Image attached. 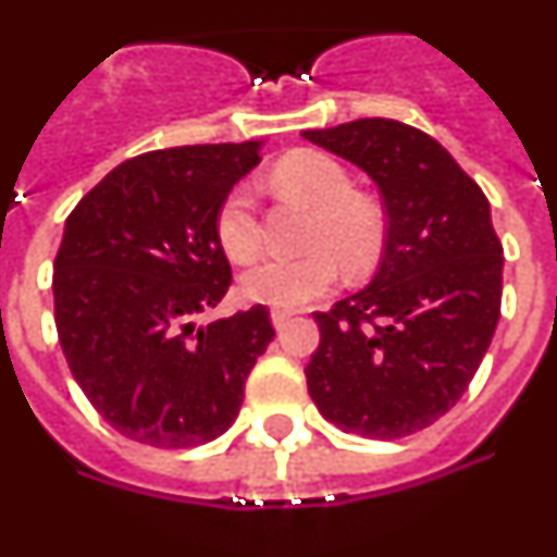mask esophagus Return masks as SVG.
<instances>
[{"label": "esophagus", "mask_w": 557, "mask_h": 557, "mask_svg": "<svg viewBox=\"0 0 557 557\" xmlns=\"http://www.w3.org/2000/svg\"><path fill=\"white\" fill-rule=\"evenodd\" d=\"M270 321H273V326L278 329V332H282V329L287 326L289 321H293V314L284 312V309H273V312H270Z\"/></svg>", "instance_id": "esophagus-1"}]
</instances>
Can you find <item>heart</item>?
I'll return each instance as SVG.
<instances>
[{
  "label": "heart",
  "instance_id": "heart-1",
  "mask_svg": "<svg viewBox=\"0 0 557 557\" xmlns=\"http://www.w3.org/2000/svg\"><path fill=\"white\" fill-rule=\"evenodd\" d=\"M273 184L314 209L309 248L318 253L301 259H262L245 270L239 278L245 301L273 309H301L332 287L337 268L330 252L351 273L376 262L385 243L382 211L371 200L359 198L351 175L337 159L314 150L293 152L275 164ZM214 234L231 262H250L259 253V220L245 186H236L220 203Z\"/></svg>",
  "mask_w": 557,
  "mask_h": 557
}]
</instances>
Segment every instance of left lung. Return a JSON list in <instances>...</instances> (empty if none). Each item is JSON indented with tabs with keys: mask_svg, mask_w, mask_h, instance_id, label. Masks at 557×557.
<instances>
[{
	"mask_svg": "<svg viewBox=\"0 0 557 557\" xmlns=\"http://www.w3.org/2000/svg\"><path fill=\"white\" fill-rule=\"evenodd\" d=\"M301 136L366 172L387 214L371 284L314 312L309 396L354 435L426 430L466 393L499 321L505 259L488 198L446 147L405 122L373 116Z\"/></svg>",
	"mask_w": 557,
	"mask_h": 557,
	"instance_id": "obj_1",
	"label": "left lung"
}]
</instances>
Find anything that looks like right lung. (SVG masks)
Returning <instances> with one entry per match:
<instances>
[{"mask_svg":"<svg viewBox=\"0 0 557 557\" xmlns=\"http://www.w3.org/2000/svg\"><path fill=\"white\" fill-rule=\"evenodd\" d=\"M259 161L262 141L145 152L66 218L52 275L58 339L88 401L131 441L189 449L223 435L275 337L262 304L198 323L231 287L218 209Z\"/></svg>","mask_w":557,"mask_h":557,"instance_id":"add662e5","label":"right lung"}]
</instances>
